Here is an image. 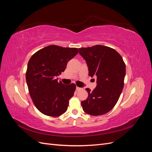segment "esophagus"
Here are the masks:
<instances>
[{
	"label": "esophagus",
	"instance_id": "obj_1",
	"mask_svg": "<svg viewBox=\"0 0 152 152\" xmlns=\"http://www.w3.org/2000/svg\"><path fill=\"white\" fill-rule=\"evenodd\" d=\"M82 88H80V87H76V90L77 91H79V90H81Z\"/></svg>",
	"mask_w": 152,
	"mask_h": 152
}]
</instances>
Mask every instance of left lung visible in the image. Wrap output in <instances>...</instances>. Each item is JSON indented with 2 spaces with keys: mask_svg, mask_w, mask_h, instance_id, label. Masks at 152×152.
Here are the masks:
<instances>
[{
  "mask_svg": "<svg viewBox=\"0 0 152 152\" xmlns=\"http://www.w3.org/2000/svg\"><path fill=\"white\" fill-rule=\"evenodd\" d=\"M79 54L86 61L91 77H97L96 88L81 102L84 111L93 116L110 112L116 104L124 87L126 65L115 50L102 45L79 48Z\"/></svg>",
  "mask_w": 152,
  "mask_h": 152,
  "instance_id": "left-lung-1",
  "label": "left lung"
}]
</instances>
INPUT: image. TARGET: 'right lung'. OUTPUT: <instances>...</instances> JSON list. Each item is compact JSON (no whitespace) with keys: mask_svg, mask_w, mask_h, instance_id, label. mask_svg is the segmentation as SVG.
<instances>
[{"mask_svg":"<svg viewBox=\"0 0 152 152\" xmlns=\"http://www.w3.org/2000/svg\"><path fill=\"white\" fill-rule=\"evenodd\" d=\"M79 52L77 48L51 45L36 52L28 63L26 81L36 108L45 115L65 113L74 94V84L65 85L56 77L65 70L68 62Z\"/></svg>","mask_w":152,"mask_h":152,"instance_id":"1","label":"right lung"}]
</instances>
